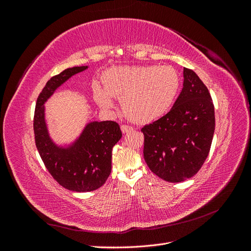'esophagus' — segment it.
Instances as JSON below:
<instances>
[{"instance_id": "1", "label": "esophagus", "mask_w": 251, "mask_h": 251, "mask_svg": "<svg viewBox=\"0 0 251 251\" xmlns=\"http://www.w3.org/2000/svg\"><path fill=\"white\" fill-rule=\"evenodd\" d=\"M121 131H123V133H127V132H131L133 131V126H128V125H121Z\"/></svg>"}]
</instances>
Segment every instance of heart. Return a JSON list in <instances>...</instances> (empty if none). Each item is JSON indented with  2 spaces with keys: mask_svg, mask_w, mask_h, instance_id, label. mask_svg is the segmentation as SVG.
<instances>
[{
  "mask_svg": "<svg viewBox=\"0 0 251 251\" xmlns=\"http://www.w3.org/2000/svg\"><path fill=\"white\" fill-rule=\"evenodd\" d=\"M103 89L95 87L94 97L102 108L121 100L126 115L136 123L147 124L163 116L176 100L181 86L179 72L172 66L118 67L102 75Z\"/></svg>",
  "mask_w": 251,
  "mask_h": 251,
  "instance_id": "b5f03b06",
  "label": "heart"
}]
</instances>
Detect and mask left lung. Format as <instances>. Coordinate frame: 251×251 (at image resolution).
<instances>
[{
    "label": "left lung",
    "instance_id": "1",
    "mask_svg": "<svg viewBox=\"0 0 251 251\" xmlns=\"http://www.w3.org/2000/svg\"><path fill=\"white\" fill-rule=\"evenodd\" d=\"M183 77V88L171 111L141 128L144 160L169 182L184 181L199 172L215 132V108L207 87L187 68Z\"/></svg>",
    "mask_w": 251,
    "mask_h": 251
}]
</instances>
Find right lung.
<instances>
[{
    "instance_id": "add662e5",
    "label": "right lung",
    "mask_w": 251,
    "mask_h": 251,
    "mask_svg": "<svg viewBox=\"0 0 251 251\" xmlns=\"http://www.w3.org/2000/svg\"><path fill=\"white\" fill-rule=\"evenodd\" d=\"M87 66L73 67L51 77L37 97L33 130L35 146L51 176L63 187L77 193L92 192L104 184L111 174L112 149L123 136L115 121L90 123L71 147L53 143L45 123L44 103L54 91Z\"/></svg>"
}]
</instances>
